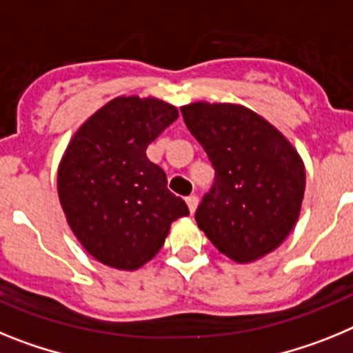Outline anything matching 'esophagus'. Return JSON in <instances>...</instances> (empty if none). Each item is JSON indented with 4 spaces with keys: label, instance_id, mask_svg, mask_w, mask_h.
I'll return each mask as SVG.
<instances>
[{
    "label": "esophagus",
    "instance_id": "34e87169",
    "mask_svg": "<svg viewBox=\"0 0 353 353\" xmlns=\"http://www.w3.org/2000/svg\"><path fill=\"white\" fill-rule=\"evenodd\" d=\"M186 204H188L190 213H195V210H197V204H199V199L195 197V195H190V197H186Z\"/></svg>",
    "mask_w": 353,
    "mask_h": 353
}]
</instances>
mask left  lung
Listing matches in <instances>:
<instances>
[{"mask_svg":"<svg viewBox=\"0 0 353 353\" xmlns=\"http://www.w3.org/2000/svg\"><path fill=\"white\" fill-rule=\"evenodd\" d=\"M181 113L214 168L213 188L195 213L199 229L240 265L274 252L304 201L305 167L295 147L243 104L197 101Z\"/></svg>","mask_w":353,"mask_h":353,"instance_id":"left-lung-1","label":"left lung"}]
</instances>
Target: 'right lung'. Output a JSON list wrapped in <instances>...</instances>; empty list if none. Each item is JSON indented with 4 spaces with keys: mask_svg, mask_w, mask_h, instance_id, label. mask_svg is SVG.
<instances>
[{
    "mask_svg": "<svg viewBox=\"0 0 353 353\" xmlns=\"http://www.w3.org/2000/svg\"><path fill=\"white\" fill-rule=\"evenodd\" d=\"M179 112L158 97L119 96L72 134L58 165V199L76 240L117 270L142 268L163 247L185 201L149 161L147 145Z\"/></svg>",
    "mask_w": 353,
    "mask_h": 353,
    "instance_id": "add662e5",
    "label": "right lung"
}]
</instances>
